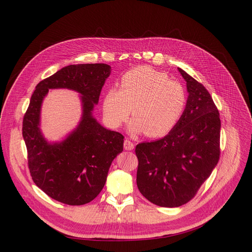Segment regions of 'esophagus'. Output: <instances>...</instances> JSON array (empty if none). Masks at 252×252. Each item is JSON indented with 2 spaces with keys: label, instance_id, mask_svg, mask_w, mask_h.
Returning <instances> with one entry per match:
<instances>
[{
  "label": "esophagus",
  "instance_id": "esophagus-1",
  "mask_svg": "<svg viewBox=\"0 0 252 252\" xmlns=\"http://www.w3.org/2000/svg\"><path fill=\"white\" fill-rule=\"evenodd\" d=\"M124 147L126 150H133L134 149V143L130 142L129 140L126 139L124 142Z\"/></svg>",
  "mask_w": 252,
  "mask_h": 252
}]
</instances>
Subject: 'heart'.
<instances>
[{"instance_id":"obj_1","label":"heart","mask_w":252,"mask_h":252,"mask_svg":"<svg viewBox=\"0 0 252 252\" xmlns=\"http://www.w3.org/2000/svg\"><path fill=\"white\" fill-rule=\"evenodd\" d=\"M184 88L149 66H140L125 73L121 89L107 91L103 100V114L111 127L117 128L134 118L129 130L145 131L148 137H161L173 129L186 107Z\"/></svg>"}]
</instances>
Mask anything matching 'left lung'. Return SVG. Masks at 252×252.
Returning <instances> with one entry per match:
<instances>
[{"label":"left lung","instance_id":"8db88e82","mask_svg":"<svg viewBox=\"0 0 252 252\" xmlns=\"http://www.w3.org/2000/svg\"><path fill=\"white\" fill-rule=\"evenodd\" d=\"M187 85L186 107L162 139L136 146L137 185L142 195L162 207L190 201L220 158V119L208 91L178 68Z\"/></svg>","mask_w":252,"mask_h":252}]
</instances>
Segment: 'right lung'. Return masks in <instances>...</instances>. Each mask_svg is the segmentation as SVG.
<instances>
[{"instance_id":"add662e5","label":"right lung","mask_w":252,"mask_h":252,"mask_svg":"<svg viewBox=\"0 0 252 252\" xmlns=\"http://www.w3.org/2000/svg\"><path fill=\"white\" fill-rule=\"evenodd\" d=\"M111 73L104 63L68 65L38 83L23 117L22 136L36 186L68 205L91 202L102 191L114 158L124 150V136L93 116L101 90ZM67 88L81 95L82 117L63 140L49 142L40 129L41 104L49 89Z\"/></svg>"}]
</instances>
